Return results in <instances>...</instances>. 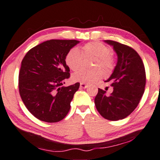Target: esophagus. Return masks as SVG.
<instances>
[{"instance_id": "obj_1", "label": "esophagus", "mask_w": 160, "mask_h": 160, "mask_svg": "<svg viewBox=\"0 0 160 160\" xmlns=\"http://www.w3.org/2000/svg\"><path fill=\"white\" fill-rule=\"evenodd\" d=\"M80 88H82V89H86L87 87H88V85L86 83H80Z\"/></svg>"}]
</instances>
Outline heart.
I'll return each mask as SVG.
<instances>
[{
    "label": "heart",
    "instance_id": "heart-1",
    "mask_svg": "<svg viewBox=\"0 0 160 160\" xmlns=\"http://www.w3.org/2000/svg\"><path fill=\"white\" fill-rule=\"evenodd\" d=\"M109 52V48L106 45L99 42H92L84 45L80 52L76 48L71 49L65 56V63L72 71H77L82 65V56H92L95 58L93 65L94 67L101 68L106 74H108L115 67V59ZM100 68L92 70H79L72 75V80L83 83H96L104 74L103 71Z\"/></svg>",
    "mask_w": 160,
    "mask_h": 160
}]
</instances>
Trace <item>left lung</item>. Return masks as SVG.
<instances>
[{
	"label": "left lung",
	"instance_id": "8db88e82",
	"mask_svg": "<svg viewBox=\"0 0 160 160\" xmlns=\"http://www.w3.org/2000/svg\"><path fill=\"white\" fill-rule=\"evenodd\" d=\"M105 42L113 47L117 64L107 83L113 92L109 96L99 89L95 98L96 109L104 118L118 121L128 116L139 104L146 85L145 68L138 52L131 47L112 40Z\"/></svg>",
	"mask_w": 160,
	"mask_h": 160
}]
</instances>
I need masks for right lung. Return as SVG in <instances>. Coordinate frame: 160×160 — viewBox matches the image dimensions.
<instances>
[{
  "label": "right lung",
  "mask_w": 160,
  "mask_h": 160,
  "mask_svg": "<svg viewBox=\"0 0 160 160\" xmlns=\"http://www.w3.org/2000/svg\"><path fill=\"white\" fill-rule=\"evenodd\" d=\"M77 40L52 39L26 53L19 73V91L27 109L36 118L54 123L64 118L80 83L64 87L70 77L67 53Z\"/></svg>",
  "instance_id": "obj_1"
}]
</instances>
